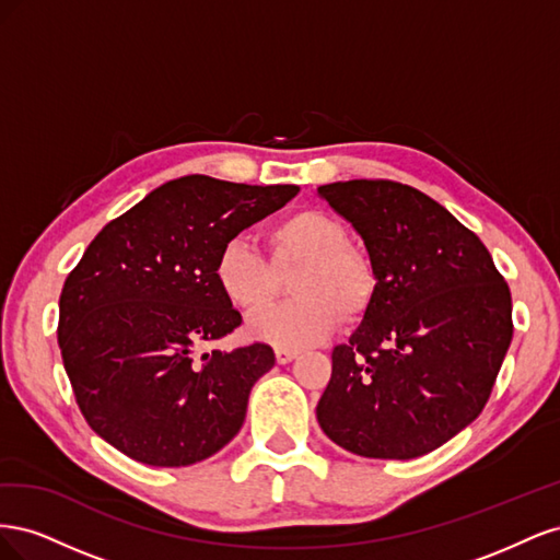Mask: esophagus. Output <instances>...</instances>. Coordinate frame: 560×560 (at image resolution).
<instances>
[{
    "label": "esophagus",
    "instance_id": "1",
    "mask_svg": "<svg viewBox=\"0 0 560 560\" xmlns=\"http://www.w3.org/2000/svg\"><path fill=\"white\" fill-rule=\"evenodd\" d=\"M296 350H290V348H276V360L278 364H290L294 358H296Z\"/></svg>",
    "mask_w": 560,
    "mask_h": 560
}]
</instances>
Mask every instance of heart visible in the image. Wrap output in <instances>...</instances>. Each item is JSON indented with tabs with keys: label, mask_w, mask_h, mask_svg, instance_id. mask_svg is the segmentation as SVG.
Returning <instances> with one entry per match:
<instances>
[{
	"label": "heart",
	"mask_w": 560,
	"mask_h": 560,
	"mask_svg": "<svg viewBox=\"0 0 560 560\" xmlns=\"http://www.w3.org/2000/svg\"><path fill=\"white\" fill-rule=\"evenodd\" d=\"M268 257L245 241H229L217 254L214 284L233 308L259 313L292 276L294 301L249 322V334L276 348L299 350L325 338L343 319H360L376 296V268L348 243V229L319 210H299L266 231Z\"/></svg>",
	"instance_id": "b5f03b06"
}]
</instances>
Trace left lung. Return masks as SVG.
Here are the masks:
<instances>
[{
	"mask_svg": "<svg viewBox=\"0 0 560 560\" xmlns=\"http://www.w3.org/2000/svg\"><path fill=\"white\" fill-rule=\"evenodd\" d=\"M362 235L376 296L331 352L317 422L364 457L411 460L477 418L512 343V294L490 252L436 200L393 179L319 186Z\"/></svg>",
	"mask_w": 560,
	"mask_h": 560,
	"instance_id": "1",
	"label": "left lung"
}]
</instances>
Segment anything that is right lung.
<instances>
[{
    "mask_svg": "<svg viewBox=\"0 0 560 560\" xmlns=\"http://www.w3.org/2000/svg\"><path fill=\"white\" fill-rule=\"evenodd\" d=\"M296 194L189 175L95 235L65 280L58 346L79 409L107 444L184 467L238 434L276 354L266 343L202 350L243 322L212 270L219 249Z\"/></svg>",
    "mask_w": 560,
    "mask_h": 560,
    "instance_id": "right-lung-1",
    "label": "right lung"
}]
</instances>
